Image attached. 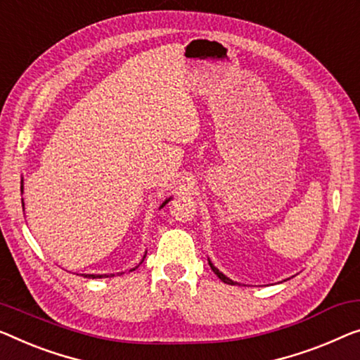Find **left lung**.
I'll use <instances>...</instances> for the list:
<instances>
[{
    "instance_id": "obj_1",
    "label": "left lung",
    "mask_w": 360,
    "mask_h": 360,
    "mask_svg": "<svg viewBox=\"0 0 360 360\" xmlns=\"http://www.w3.org/2000/svg\"><path fill=\"white\" fill-rule=\"evenodd\" d=\"M208 264H210V262H208ZM210 266H212V270L214 271V275H217V276L219 278V280H221L223 283H228V284H234V281H233V280H229V278H228V276H224V275H223V273L218 270V268H214V266H213V264H210Z\"/></svg>"
}]
</instances>
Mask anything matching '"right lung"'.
I'll return each instance as SVG.
<instances>
[{"instance_id":"obj_1","label":"right lung","mask_w":360,"mask_h":360,"mask_svg":"<svg viewBox=\"0 0 360 360\" xmlns=\"http://www.w3.org/2000/svg\"><path fill=\"white\" fill-rule=\"evenodd\" d=\"M22 203H24V202H22ZM166 203H168V200H166V202L163 203V205H166ZM163 205H162V207H163ZM84 276H85V278H103L101 275H84ZM105 276H106V275H105ZM110 276H115V275H110Z\"/></svg>"}]
</instances>
